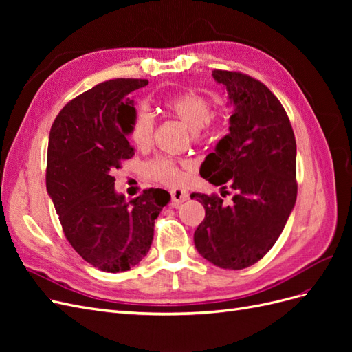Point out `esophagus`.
<instances>
[{"label":"esophagus","instance_id":"obj_1","mask_svg":"<svg viewBox=\"0 0 352 352\" xmlns=\"http://www.w3.org/2000/svg\"><path fill=\"white\" fill-rule=\"evenodd\" d=\"M170 195H172L173 206H177V204H180V202H185V201L189 198L188 190H185V189H180V188L173 189L172 192H170Z\"/></svg>","mask_w":352,"mask_h":352}]
</instances>
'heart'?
<instances>
[{"label": "heart", "mask_w": 352, "mask_h": 352, "mask_svg": "<svg viewBox=\"0 0 352 352\" xmlns=\"http://www.w3.org/2000/svg\"><path fill=\"white\" fill-rule=\"evenodd\" d=\"M166 111L182 122L190 135V141L199 144L212 136L220 127V116L212 111V102L204 94L188 91L164 101ZM154 119L146 110H136L129 123L127 138L135 148L141 151L148 150L154 140ZM194 172L190 160H173L157 155L146 162L144 173L148 179L168 188L182 186Z\"/></svg>", "instance_id": "obj_1"}]
</instances>
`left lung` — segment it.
<instances>
[{
	"label": "left lung",
	"mask_w": 352,
	"mask_h": 352,
	"mask_svg": "<svg viewBox=\"0 0 352 352\" xmlns=\"http://www.w3.org/2000/svg\"><path fill=\"white\" fill-rule=\"evenodd\" d=\"M235 105L230 126L199 173L221 186L232 202L195 192L206 217L194 233L198 252L220 269L241 270L267 254L280 236L295 206L296 142L283 105L250 74L212 70Z\"/></svg>",
	"instance_id": "1"
}]
</instances>
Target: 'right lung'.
Instances as JSON below:
<instances>
[{
    "label": "right lung",
    "mask_w": 352,
    "mask_h": 352,
    "mask_svg": "<svg viewBox=\"0 0 352 352\" xmlns=\"http://www.w3.org/2000/svg\"><path fill=\"white\" fill-rule=\"evenodd\" d=\"M146 85L101 82L69 101L51 126L47 190L73 250L101 272L131 270L145 257L170 198L150 188L126 201L114 190V170L135 155L126 140L136 113L131 94Z\"/></svg>",
    "instance_id": "add662e5"
}]
</instances>
